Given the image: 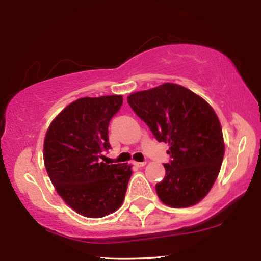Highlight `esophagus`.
Segmentation results:
<instances>
[{"label":"esophagus","mask_w":261,"mask_h":261,"mask_svg":"<svg viewBox=\"0 0 261 261\" xmlns=\"http://www.w3.org/2000/svg\"><path fill=\"white\" fill-rule=\"evenodd\" d=\"M136 167H138V168H141V167H144L145 164H146V162H135L134 163Z\"/></svg>","instance_id":"34e87169"}]
</instances>
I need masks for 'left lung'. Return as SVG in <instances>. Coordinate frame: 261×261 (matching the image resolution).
<instances>
[{
    "instance_id": "8db88e82",
    "label": "left lung",
    "mask_w": 261,
    "mask_h": 261,
    "mask_svg": "<svg viewBox=\"0 0 261 261\" xmlns=\"http://www.w3.org/2000/svg\"><path fill=\"white\" fill-rule=\"evenodd\" d=\"M127 102L153 137L170 145L166 176L156 185L161 201L174 208L200 202L214 185L225 153L214 110L190 90L170 83L132 93Z\"/></svg>"
}]
</instances>
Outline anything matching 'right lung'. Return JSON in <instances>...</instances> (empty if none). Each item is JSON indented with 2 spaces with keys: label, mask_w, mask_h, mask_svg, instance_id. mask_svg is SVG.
Segmentation results:
<instances>
[{
  "label": "right lung",
  "mask_w": 261,
  "mask_h": 261,
  "mask_svg": "<svg viewBox=\"0 0 261 261\" xmlns=\"http://www.w3.org/2000/svg\"><path fill=\"white\" fill-rule=\"evenodd\" d=\"M122 95L80 98L56 117L47 130L43 160L57 192L76 213L102 218L123 203L132 175L125 163L100 162L111 149L109 125Z\"/></svg>",
  "instance_id": "right-lung-1"
}]
</instances>
